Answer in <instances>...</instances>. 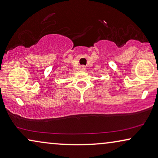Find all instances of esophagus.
<instances>
[{"mask_svg":"<svg viewBox=\"0 0 158 158\" xmlns=\"http://www.w3.org/2000/svg\"><path fill=\"white\" fill-rule=\"evenodd\" d=\"M79 69H80V70H81V71H85V70H86V67H84V66H81Z\"/></svg>","mask_w":158,"mask_h":158,"instance_id":"1","label":"esophagus"}]
</instances>
